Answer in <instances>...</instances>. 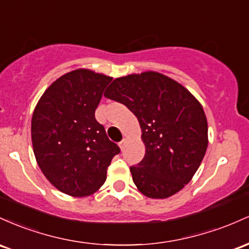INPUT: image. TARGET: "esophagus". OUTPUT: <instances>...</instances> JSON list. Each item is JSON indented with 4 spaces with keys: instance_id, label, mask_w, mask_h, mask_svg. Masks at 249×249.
Returning <instances> with one entry per match:
<instances>
[{
    "instance_id": "1",
    "label": "esophagus",
    "mask_w": 249,
    "mask_h": 249,
    "mask_svg": "<svg viewBox=\"0 0 249 249\" xmlns=\"http://www.w3.org/2000/svg\"><path fill=\"white\" fill-rule=\"evenodd\" d=\"M125 144H127V139H124L121 142H120L119 146H120V148H121V149H124Z\"/></svg>"
}]
</instances>
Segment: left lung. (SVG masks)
I'll list each match as a JSON object with an SVG mask.
<instances>
[{"label": "left lung", "instance_id": "obj_1", "mask_svg": "<svg viewBox=\"0 0 249 249\" xmlns=\"http://www.w3.org/2000/svg\"><path fill=\"white\" fill-rule=\"evenodd\" d=\"M105 96L138 117L146 154L130 167L135 186L150 199H167L192 180L208 146L202 106L182 85L158 71L117 77Z\"/></svg>", "mask_w": 249, "mask_h": 249}]
</instances>
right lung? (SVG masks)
Instances as JSON below:
<instances>
[{
  "instance_id": "add662e5",
  "label": "right lung",
  "mask_w": 249,
  "mask_h": 249,
  "mask_svg": "<svg viewBox=\"0 0 249 249\" xmlns=\"http://www.w3.org/2000/svg\"><path fill=\"white\" fill-rule=\"evenodd\" d=\"M113 77L80 68L46 89L32 119L33 150L55 188L83 197L99 191L111 159L120 153L95 119L103 90Z\"/></svg>"
}]
</instances>
